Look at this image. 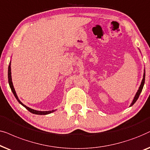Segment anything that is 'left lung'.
<instances>
[{
    "instance_id": "1",
    "label": "left lung",
    "mask_w": 150,
    "mask_h": 150,
    "mask_svg": "<svg viewBox=\"0 0 150 150\" xmlns=\"http://www.w3.org/2000/svg\"><path fill=\"white\" fill-rule=\"evenodd\" d=\"M145 78V70H144V73H143V78L142 79V81H141V83L140 86H139V90H138L137 92V93H136L134 97V99H133V100H132V103L130 104V105H129V106H132V105H133L134 104V103L136 102V101H137L138 98H139V95H140L141 91H142V90H143V86H144Z\"/></svg>"
}]
</instances>
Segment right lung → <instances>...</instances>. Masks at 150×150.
Wrapping results in <instances>:
<instances>
[{"mask_svg": "<svg viewBox=\"0 0 150 150\" xmlns=\"http://www.w3.org/2000/svg\"><path fill=\"white\" fill-rule=\"evenodd\" d=\"M8 81H9V84L10 88H11V91H12L13 95L15 96L16 99H17V101H18V102L21 103V104L23 105V106H24L26 109L28 110H29L30 112H31V113H33V114H35V115H48V114H50V113H51V112H55V110H49V111H38V110H35L31 109V108H30L27 107V105H25V104H23V103H22L21 101H20V99H18V96L16 95V93L14 87H13V83H12V79H11V62H9V67H8Z\"/></svg>", "mask_w": 150, "mask_h": 150, "instance_id": "add662e5", "label": "right lung"}]
</instances>
